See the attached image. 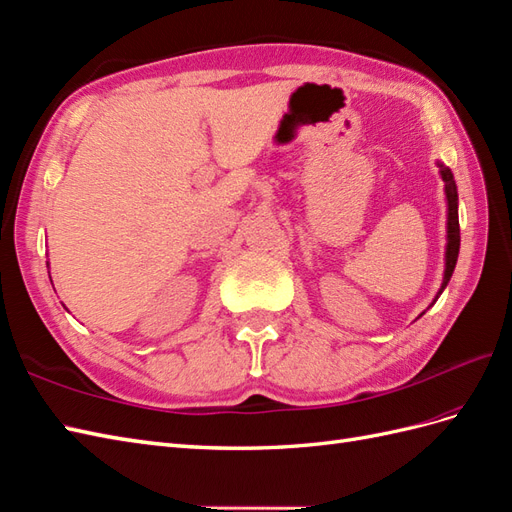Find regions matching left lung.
<instances>
[{"label":"left lung","instance_id":"obj_1","mask_svg":"<svg viewBox=\"0 0 512 512\" xmlns=\"http://www.w3.org/2000/svg\"><path fill=\"white\" fill-rule=\"evenodd\" d=\"M441 167V178L445 182V195H447V252H445V276H443V284H441V291L450 282L454 267H456V260H458V249H460V226H458V193H456V182L452 171L439 165ZM439 295L434 297V302L439 299Z\"/></svg>","mask_w":512,"mask_h":512}]
</instances>
